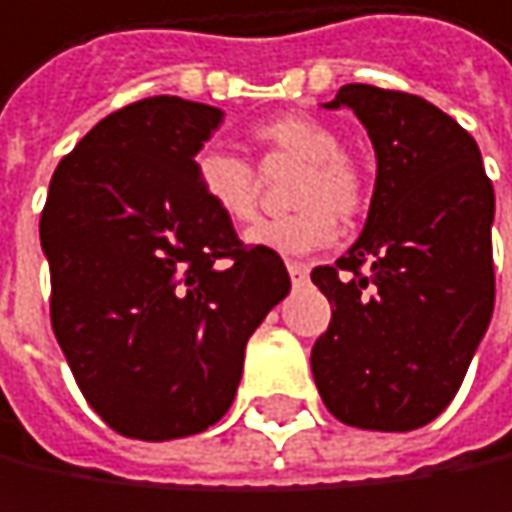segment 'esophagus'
I'll use <instances>...</instances> for the list:
<instances>
[{
	"label": "esophagus",
	"mask_w": 512,
	"mask_h": 512,
	"mask_svg": "<svg viewBox=\"0 0 512 512\" xmlns=\"http://www.w3.org/2000/svg\"><path fill=\"white\" fill-rule=\"evenodd\" d=\"M286 268H289L292 283H304V280H307V265H304V262H289Z\"/></svg>",
	"instance_id": "1"
}]
</instances>
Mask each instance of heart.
Listing matches in <instances>:
<instances>
[{
  "label": "heart",
  "mask_w": 512,
  "mask_h": 512,
  "mask_svg": "<svg viewBox=\"0 0 512 512\" xmlns=\"http://www.w3.org/2000/svg\"><path fill=\"white\" fill-rule=\"evenodd\" d=\"M256 142L268 157L304 163L295 184V211L262 220L244 241L274 253H310L337 238V214L352 217L364 202V178L343 154L340 133L313 116H280L256 128ZM196 181L205 199L232 226L256 217V169L226 151L208 148L196 157Z\"/></svg>",
  "instance_id": "1"
}]
</instances>
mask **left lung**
Masks as SVG:
<instances>
[{"instance_id":"8db88e82","label":"left lung","mask_w":512,"mask_h":512,"mask_svg":"<svg viewBox=\"0 0 512 512\" xmlns=\"http://www.w3.org/2000/svg\"><path fill=\"white\" fill-rule=\"evenodd\" d=\"M376 151L364 232L310 277L331 301L313 379L334 417L376 432L435 420L468 373L495 307V190L474 136L435 104L349 83Z\"/></svg>"}]
</instances>
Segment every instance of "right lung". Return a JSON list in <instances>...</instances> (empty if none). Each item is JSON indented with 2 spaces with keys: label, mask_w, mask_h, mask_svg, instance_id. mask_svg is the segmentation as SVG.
Masks as SVG:
<instances>
[{
  "label": "right lung",
  "mask_w": 512,
  "mask_h": 512,
  "mask_svg": "<svg viewBox=\"0 0 512 512\" xmlns=\"http://www.w3.org/2000/svg\"><path fill=\"white\" fill-rule=\"evenodd\" d=\"M220 125L217 107L145 98L98 122L50 181L53 331L89 405L128 438L217 423L250 334L292 289L283 259L241 247L196 181Z\"/></svg>",
  "instance_id": "add662e5"
}]
</instances>
